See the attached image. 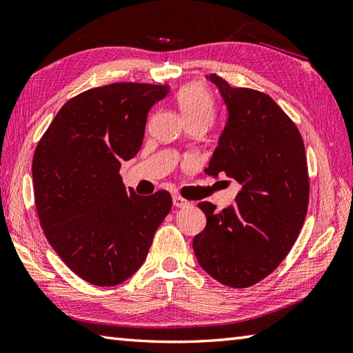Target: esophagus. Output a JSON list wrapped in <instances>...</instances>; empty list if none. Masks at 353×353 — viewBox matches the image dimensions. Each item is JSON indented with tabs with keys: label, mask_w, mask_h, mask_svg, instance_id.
<instances>
[{
	"label": "esophagus",
	"mask_w": 353,
	"mask_h": 353,
	"mask_svg": "<svg viewBox=\"0 0 353 353\" xmlns=\"http://www.w3.org/2000/svg\"><path fill=\"white\" fill-rule=\"evenodd\" d=\"M172 203H174V206H177V208H185V206H190L188 200H185L181 196H172Z\"/></svg>",
	"instance_id": "1"
}]
</instances>
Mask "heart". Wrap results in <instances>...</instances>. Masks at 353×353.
Wrapping results in <instances>:
<instances>
[{
  "label": "heart",
  "mask_w": 353,
  "mask_h": 353,
  "mask_svg": "<svg viewBox=\"0 0 353 353\" xmlns=\"http://www.w3.org/2000/svg\"><path fill=\"white\" fill-rule=\"evenodd\" d=\"M177 107L185 122H203L210 125L214 117V102L208 90L200 84H188L179 90Z\"/></svg>",
  "instance_id": "heart-1"
}]
</instances>
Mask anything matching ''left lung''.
I'll return each mask as SVG.
<instances>
[{"label": "left lung", "mask_w": 353, "mask_h": 353, "mask_svg": "<svg viewBox=\"0 0 353 353\" xmlns=\"http://www.w3.org/2000/svg\"><path fill=\"white\" fill-rule=\"evenodd\" d=\"M226 105V123L206 174L241 185L236 203L216 211L200 202L206 226L192 240L199 265L225 286L268 277L291 251L305 223L309 179L299 128L268 94L236 88L210 73Z\"/></svg>", "instance_id": "left-lung-1"}]
</instances>
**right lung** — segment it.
<instances>
[{
    "label": "right lung",
    "mask_w": 353,
    "mask_h": 353,
    "mask_svg": "<svg viewBox=\"0 0 353 353\" xmlns=\"http://www.w3.org/2000/svg\"><path fill=\"white\" fill-rule=\"evenodd\" d=\"M168 93L137 82L87 90L62 105L34 150L39 223L62 261L94 286L130 279L171 210L168 191L139 196L119 174L139 153L150 108Z\"/></svg>",
    "instance_id": "1"
}]
</instances>
